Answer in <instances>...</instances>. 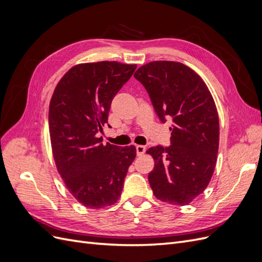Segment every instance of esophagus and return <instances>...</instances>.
Instances as JSON below:
<instances>
[{
	"mask_svg": "<svg viewBox=\"0 0 262 262\" xmlns=\"http://www.w3.org/2000/svg\"><path fill=\"white\" fill-rule=\"evenodd\" d=\"M145 150H146V148L143 145H138L137 146V154H138V156L143 155L145 153Z\"/></svg>",
	"mask_w": 262,
	"mask_h": 262,
	"instance_id": "obj_1",
	"label": "esophagus"
}]
</instances>
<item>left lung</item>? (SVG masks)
I'll use <instances>...</instances> for the list:
<instances>
[{"mask_svg": "<svg viewBox=\"0 0 262 262\" xmlns=\"http://www.w3.org/2000/svg\"><path fill=\"white\" fill-rule=\"evenodd\" d=\"M134 77L145 87L155 113L172 122L170 145L149 147L154 169L148 181L158 200L187 205L201 194L217 160L220 124L215 102L192 69L173 61L142 66Z\"/></svg>", "mask_w": 262, "mask_h": 262, "instance_id": "8db88e82", "label": "left lung"}]
</instances>
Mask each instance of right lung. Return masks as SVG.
I'll use <instances>...</instances> for the list:
<instances>
[{
    "mask_svg": "<svg viewBox=\"0 0 262 262\" xmlns=\"http://www.w3.org/2000/svg\"><path fill=\"white\" fill-rule=\"evenodd\" d=\"M136 69L116 61L77 64L63 75L51 97L49 132L55 166L71 194L89 209L119 200L137 156L134 145H104L98 138L114 97Z\"/></svg>",
    "mask_w": 262,
    "mask_h": 262,
    "instance_id": "add662e5",
    "label": "right lung"
}]
</instances>
